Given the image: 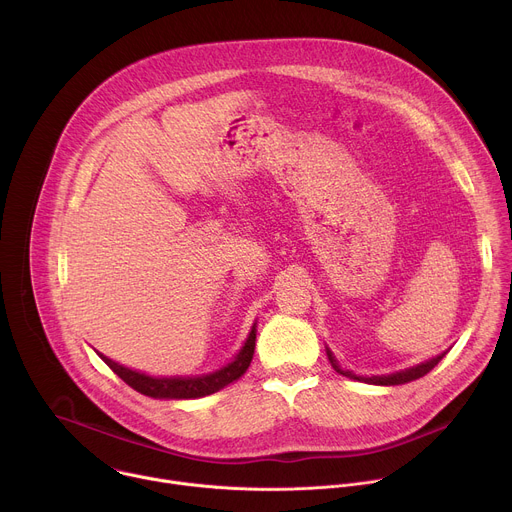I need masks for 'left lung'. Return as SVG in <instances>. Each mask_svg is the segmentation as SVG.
<instances>
[{
	"instance_id": "obj_1",
	"label": "left lung",
	"mask_w": 512,
	"mask_h": 512,
	"mask_svg": "<svg viewBox=\"0 0 512 512\" xmlns=\"http://www.w3.org/2000/svg\"><path fill=\"white\" fill-rule=\"evenodd\" d=\"M446 352H448V350H446ZM446 352L437 354V356H433V358H429V360H425V362H419V364H415V367H409V369H405V371H397V373H391V375H377V377H360V375H354L352 371L340 369V364H338L336 356L332 354L330 348H326L328 360H330V364H332L336 373H340L342 377L354 379V381H362V383H369V385H381V387L405 385V383H411V381H415V379H419V377H425V375L435 367V364L446 356Z\"/></svg>"
}]
</instances>
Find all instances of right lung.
Returning <instances> with one entry per match:
<instances>
[{"label":"right lung","instance_id":"1","mask_svg":"<svg viewBox=\"0 0 512 512\" xmlns=\"http://www.w3.org/2000/svg\"><path fill=\"white\" fill-rule=\"evenodd\" d=\"M255 324H253L243 348L237 352V356L231 362H227L223 369H218V371L208 373V375L152 377V375H145V373L127 369V367H123V364L107 358L101 352H97V354L105 360L107 367L119 379H123L131 389H135L141 395H148V397H154V399H198V397H206V395H212L216 391L225 389L227 385L235 383L241 375H245V371L249 369V364L253 360V352H255V338H257V326Z\"/></svg>","mask_w":512,"mask_h":512}]
</instances>
